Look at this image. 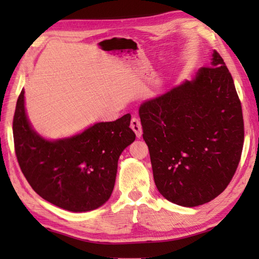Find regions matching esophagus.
Here are the masks:
<instances>
[{
  "mask_svg": "<svg viewBox=\"0 0 259 259\" xmlns=\"http://www.w3.org/2000/svg\"><path fill=\"white\" fill-rule=\"evenodd\" d=\"M131 127L135 132V134L138 138L142 137L143 135V130H142V123H140L139 119L137 116H133L131 120Z\"/></svg>",
  "mask_w": 259,
  "mask_h": 259,
  "instance_id": "esophagus-1",
  "label": "esophagus"
}]
</instances>
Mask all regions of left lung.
<instances>
[{
  "label": "left lung",
  "instance_id": "obj_1",
  "mask_svg": "<svg viewBox=\"0 0 259 259\" xmlns=\"http://www.w3.org/2000/svg\"><path fill=\"white\" fill-rule=\"evenodd\" d=\"M139 116L164 198L193 207L226 189L241 159L244 123L233 79L216 51L209 67L146 101Z\"/></svg>",
  "mask_w": 259,
  "mask_h": 259
}]
</instances>
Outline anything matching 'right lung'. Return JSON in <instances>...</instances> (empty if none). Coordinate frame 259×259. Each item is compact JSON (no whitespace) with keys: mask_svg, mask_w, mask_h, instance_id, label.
I'll return each mask as SVG.
<instances>
[{"mask_svg":"<svg viewBox=\"0 0 259 259\" xmlns=\"http://www.w3.org/2000/svg\"><path fill=\"white\" fill-rule=\"evenodd\" d=\"M23 94L22 90L17 100L13 134L20 169L32 189L70 211H88L105 204L113 191L117 160L136 137L130 127L131 114L51 142L31 127Z\"/></svg>","mask_w":259,"mask_h":259,"instance_id":"1","label":"right lung"}]
</instances>
